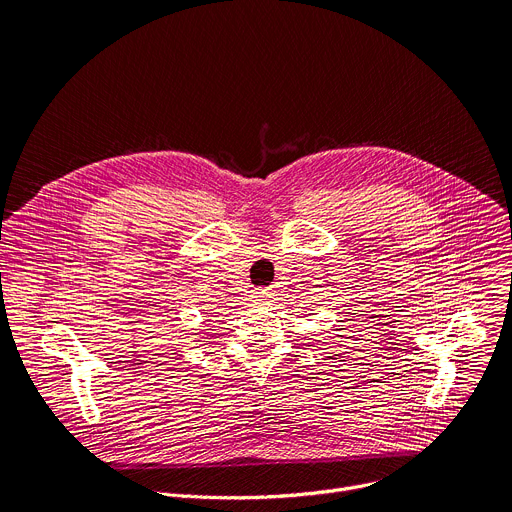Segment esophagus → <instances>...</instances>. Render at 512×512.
Segmentation results:
<instances>
[{"mask_svg":"<svg viewBox=\"0 0 512 512\" xmlns=\"http://www.w3.org/2000/svg\"><path fill=\"white\" fill-rule=\"evenodd\" d=\"M271 298V291L269 289H257L253 294V302L255 304H261V302H267Z\"/></svg>","mask_w":512,"mask_h":512,"instance_id":"esophagus-1","label":"esophagus"}]
</instances>
